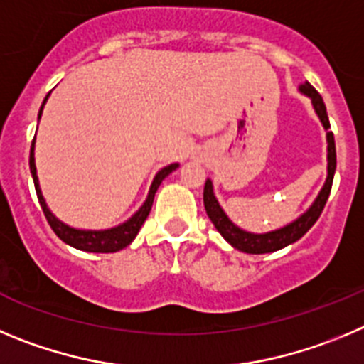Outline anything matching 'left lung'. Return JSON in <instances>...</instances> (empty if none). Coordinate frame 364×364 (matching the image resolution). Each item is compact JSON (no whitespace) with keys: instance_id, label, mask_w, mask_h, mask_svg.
Returning <instances> with one entry per match:
<instances>
[{"instance_id":"8db88e82","label":"left lung","mask_w":364,"mask_h":364,"mask_svg":"<svg viewBox=\"0 0 364 364\" xmlns=\"http://www.w3.org/2000/svg\"><path fill=\"white\" fill-rule=\"evenodd\" d=\"M299 92L309 96L310 101H312V107L316 110L317 117L321 119L323 127L326 130V143H328V174H326V181L321 188L319 196L316 198V201L312 203L309 210L301 214L296 221L288 223L287 227L277 228V230L267 232V234H252V232L243 230V228L235 227L234 223L228 219V215L225 214V210L221 208V205L218 203L214 196V186H212L210 179H206L205 190H203V203H205V210L210 218V221L214 223V227L218 228L219 234L227 239L228 243L232 245L237 250L245 252V254H268V252H276L281 250V248L288 247V245L296 243L297 239L303 237L310 228L314 227V223L319 219L321 212L325 208L326 201H328L330 190H332V181L333 174H336V141H333V134L330 132V121L328 114H326L325 101L321 97V94L317 92L316 88L306 81L299 87Z\"/></svg>"}]
</instances>
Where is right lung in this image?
<instances>
[{
  "instance_id": "right-lung-1",
  "label": "right lung",
  "mask_w": 364,
  "mask_h": 364,
  "mask_svg": "<svg viewBox=\"0 0 364 364\" xmlns=\"http://www.w3.org/2000/svg\"><path fill=\"white\" fill-rule=\"evenodd\" d=\"M47 100H48V94H47V97H45L43 105H41V109H39L38 119L41 117V112H43V107H45V103H47ZM34 143H36V137H34V141H32V146H31V161L28 163H31V174H32V179H34L36 194H38L39 205H41V208H43V214H45V218H47L48 225H50L52 230L55 232V235H58L61 241H65L67 245L77 248V250L96 252V254H109V252H117V250H121V248L129 247V245L132 243L134 237H136L137 232H139V228H141V225L145 223V219L149 218L150 208H152V203H154V196H156V192H158L161 181L170 174V172H174V170L179 166L178 163H172V165H168V166H165V168L159 170L158 174H156V178H154L152 185H150L146 201L143 203L141 208H139V210H137L136 214L129 219V221L121 223V225H117V227H114V228H109V230H80V228H72V227H68V225H65L63 221H60V219L55 218V215L48 210L43 194H41V188H39L38 172H36Z\"/></svg>"
}]
</instances>
